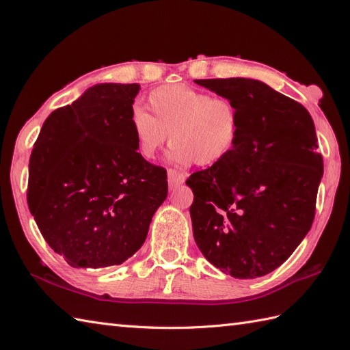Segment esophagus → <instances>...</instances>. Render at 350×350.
<instances>
[{
  "label": "esophagus",
  "instance_id": "1",
  "mask_svg": "<svg viewBox=\"0 0 350 350\" xmlns=\"http://www.w3.org/2000/svg\"><path fill=\"white\" fill-rule=\"evenodd\" d=\"M167 174H168L170 187H177V185H182L185 182V179H187V176H185L182 171H179V170L170 168Z\"/></svg>",
  "mask_w": 350,
  "mask_h": 350
}]
</instances>
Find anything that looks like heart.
<instances>
[{
  "label": "heart",
  "instance_id": "b5f03b06",
  "mask_svg": "<svg viewBox=\"0 0 350 350\" xmlns=\"http://www.w3.org/2000/svg\"><path fill=\"white\" fill-rule=\"evenodd\" d=\"M152 116L135 108L131 117L137 150L152 161L168 143L174 141L170 158L180 165H213L233 150L241 132V116L236 103L224 96L188 85H163L147 98Z\"/></svg>",
  "mask_w": 350,
  "mask_h": 350
}]
</instances>
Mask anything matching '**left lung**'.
<instances>
[{
  "instance_id": "left-lung-1",
  "label": "left lung",
  "mask_w": 350,
  "mask_h": 350,
  "mask_svg": "<svg viewBox=\"0 0 350 350\" xmlns=\"http://www.w3.org/2000/svg\"><path fill=\"white\" fill-rule=\"evenodd\" d=\"M194 83L232 99L241 116L239 139L227 158L187 180L196 243L234 278L263 277L292 256L313 224L323 176L313 118L262 81Z\"/></svg>"
}]
</instances>
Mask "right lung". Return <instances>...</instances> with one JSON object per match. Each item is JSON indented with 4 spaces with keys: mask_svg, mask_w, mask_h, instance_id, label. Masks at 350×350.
Segmentation results:
<instances>
[{
    "mask_svg": "<svg viewBox=\"0 0 350 350\" xmlns=\"http://www.w3.org/2000/svg\"><path fill=\"white\" fill-rule=\"evenodd\" d=\"M138 84H98L52 111L29 156L28 207L73 267L122 265L144 243L167 198V170L137 152Z\"/></svg>",
    "mask_w": 350,
    "mask_h": 350,
    "instance_id": "1",
    "label": "right lung"
}]
</instances>
